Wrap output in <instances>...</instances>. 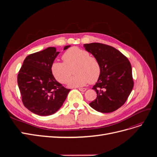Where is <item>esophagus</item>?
Instances as JSON below:
<instances>
[{"mask_svg": "<svg viewBox=\"0 0 157 157\" xmlns=\"http://www.w3.org/2000/svg\"><path fill=\"white\" fill-rule=\"evenodd\" d=\"M78 90H80V91H81V92H85L86 90V88H78Z\"/></svg>", "mask_w": 157, "mask_h": 157, "instance_id": "34e87169", "label": "esophagus"}]
</instances>
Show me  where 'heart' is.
<instances>
[{"mask_svg": "<svg viewBox=\"0 0 157 157\" xmlns=\"http://www.w3.org/2000/svg\"><path fill=\"white\" fill-rule=\"evenodd\" d=\"M61 58L63 63L55 61L51 66L52 74L60 83L67 82L73 67L75 75L69 80L70 86H84L88 82L93 84L100 76L101 66L99 61L82 48H71L64 52Z\"/></svg>", "mask_w": 157, "mask_h": 157, "instance_id": "1", "label": "heart"}]
</instances>
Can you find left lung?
Segmentation results:
<instances>
[{"instance_id":"1","label":"left lung","mask_w":157,"mask_h":157,"mask_svg":"<svg viewBox=\"0 0 157 157\" xmlns=\"http://www.w3.org/2000/svg\"><path fill=\"white\" fill-rule=\"evenodd\" d=\"M84 47L101 66L100 76L92 88L97 98L89 105L104 113L117 110L125 103L134 87L129 60L120 51L107 44L94 42Z\"/></svg>"}]
</instances>
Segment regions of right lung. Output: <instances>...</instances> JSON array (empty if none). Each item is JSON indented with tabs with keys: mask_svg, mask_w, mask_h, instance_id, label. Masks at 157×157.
<instances>
[{
	"mask_svg": "<svg viewBox=\"0 0 157 157\" xmlns=\"http://www.w3.org/2000/svg\"><path fill=\"white\" fill-rule=\"evenodd\" d=\"M70 46L64 47L67 49ZM59 53L54 47L26 57L17 75V84L24 106L40 116H48L62 106L70 89L55 79L51 66Z\"/></svg>",
	"mask_w": 157,
	"mask_h": 157,
	"instance_id": "1",
	"label": "right lung"
}]
</instances>
